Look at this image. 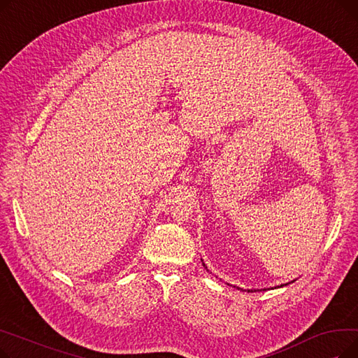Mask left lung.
<instances>
[{
    "mask_svg": "<svg viewBox=\"0 0 358 358\" xmlns=\"http://www.w3.org/2000/svg\"><path fill=\"white\" fill-rule=\"evenodd\" d=\"M248 292H250V290H248Z\"/></svg>",
    "mask_w": 358,
    "mask_h": 358,
    "instance_id": "obj_1",
    "label": "left lung"
}]
</instances>
